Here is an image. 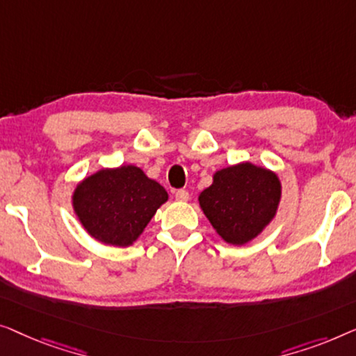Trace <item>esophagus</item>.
I'll list each match as a JSON object with an SVG mask.
<instances>
[{"label":"esophagus","instance_id":"obj_1","mask_svg":"<svg viewBox=\"0 0 356 356\" xmlns=\"http://www.w3.org/2000/svg\"><path fill=\"white\" fill-rule=\"evenodd\" d=\"M174 195H176V200H179V202H187L188 197H190L188 192H187V190H185V188L176 190V193H174Z\"/></svg>","mask_w":356,"mask_h":356}]
</instances>
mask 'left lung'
<instances>
[{
	"mask_svg": "<svg viewBox=\"0 0 356 356\" xmlns=\"http://www.w3.org/2000/svg\"><path fill=\"white\" fill-rule=\"evenodd\" d=\"M198 200L216 232L229 243L243 245L276 214L280 182L268 169L242 163L214 174Z\"/></svg>",
	"mask_w": 356,
	"mask_h": 356,
	"instance_id": "left-lung-1",
	"label": "left lung"
}]
</instances>
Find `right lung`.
Instances as JSON below:
<instances>
[{"label": "right lung", "mask_w": 356, "mask_h": 356, "mask_svg": "<svg viewBox=\"0 0 356 356\" xmlns=\"http://www.w3.org/2000/svg\"><path fill=\"white\" fill-rule=\"evenodd\" d=\"M168 192L145 176L142 169H103L77 185L74 209L93 238L127 247L147 227Z\"/></svg>", "instance_id": "obj_1"}]
</instances>
